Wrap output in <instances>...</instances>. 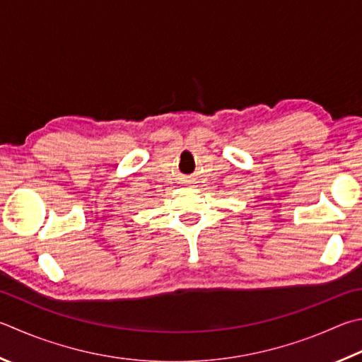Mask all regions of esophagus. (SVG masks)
Listing matches in <instances>:
<instances>
[{"mask_svg": "<svg viewBox=\"0 0 362 362\" xmlns=\"http://www.w3.org/2000/svg\"><path fill=\"white\" fill-rule=\"evenodd\" d=\"M187 182H189V180H187Z\"/></svg>", "mask_w": 362, "mask_h": 362, "instance_id": "1", "label": "esophagus"}]
</instances>
